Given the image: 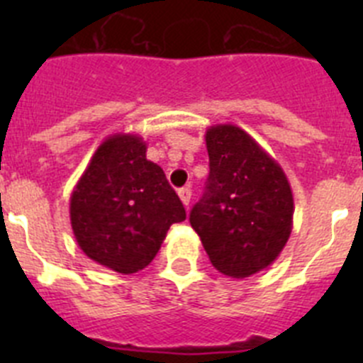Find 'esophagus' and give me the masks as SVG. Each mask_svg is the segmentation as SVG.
<instances>
[{"instance_id": "34e87169", "label": "esophagus", "mask_w": 363, "mask_h": 363, "mask_svg": "<svg viewBox=\"0 0 363 363\" xmlns=\"http://www.w3.org/2000/svg\"><path fill=\"white\" fill-rule=\"evenodd\" d=\"M178 196H179V200H182V203H184L185 207H189V203H191V196H192L191 187H182V189H179Z\"/></svg>"}]
</instances>
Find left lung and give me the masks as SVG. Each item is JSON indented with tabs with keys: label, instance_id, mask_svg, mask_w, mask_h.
Here are the masks:
<instances>
[{
	"label": "left lung",
	"instance_id": "left-lung-1",
	"mask_svg": "<svg viewBox=\"0 0 363 363\" xmlns=\"http://www.w3.org/2000/svg\"><path fill=\"white\" fill-rule=\"evenodd\" d=\"M205 143L209 178L189 220L216 271L230 278L252 277L280 256L291 236L289 179L236 125H213Z\"/></svg>",
	"mask_w": 363,
	"mask_h": 363
}]
</instances>
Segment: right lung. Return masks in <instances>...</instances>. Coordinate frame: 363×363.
<instances>
[{
    "mask_svg": "<svg viewBox=\"0 0 363 363\" xmlns=\"http://www.w3.org/2000/svg\"><path fill=\"white\" fill-rule=\"evenodd\" d=\"M136 134H112L96 149L70 194L76 242L96 264L121 274L142 271L158 255L185 209Z\"/></svg>",
    "mask_w": 363,
    "mask_h": 363,
    "instance_id": "obj_1",
    "label": "right lung"
}]
</instances>
